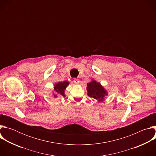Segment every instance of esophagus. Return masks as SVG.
<instances>
[{"label": "esophagus", "instance_id": "obj_1", "mask_svg": "<svg viewBox=\"0 0 156 156\" xmlns=\"http://www.w3.org/2000/svg\"><path fill=\"white\" fill-rule=\"evenodd\" d=\"M73 82L75 83H76V84H78L79 83V80L78 79V78H74L73 79Z\"/></svg>", "mask_w": 156, "mask_h": 156}]
</instances>
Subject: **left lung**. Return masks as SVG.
Wrapping results in <instances>:
<instances>
[{"label":"left lung","mask_w":156,"mask_h":156,"mask_svg":"<svg viewBox=\"0 0 156 156\" xmlns=\"http://www.w3.org/2000/svg\"><path fill=\"white\" fill-rule=\"evenodd\" d=\"M87 84V95L89 97L93 98L99 101H101L104 99V96L107 95V92L100 83H97L95 81H93Z\"/></svg>","instance_id":"1"}]
</instances>
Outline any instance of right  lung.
Instances as JSON below:
<instances>
[{
    "label": "right lung",
    "instance_id": "1",
    "mask_svg": "<svg viewBox=\"0 0 156 156\" xmlns=\"http://www.w3.org/2000/svg\"><path fill=\"white\" fill-rule=\"evenodd\" d=\"M69 83L68 81H63V82H58L54 86V90L55 93L58 95H61L62 96H65L64 90H65L66 87L69 85Z\"/></svg>",
    "mask_w": 156,
    "mask_h": 156
}]
</instances>
